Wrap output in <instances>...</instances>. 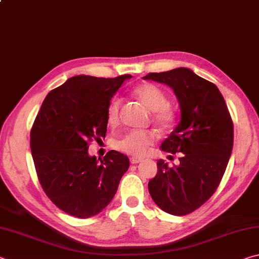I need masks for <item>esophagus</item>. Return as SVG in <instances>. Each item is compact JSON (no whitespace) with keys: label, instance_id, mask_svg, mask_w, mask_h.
<instances>
[{"label":"esophagus","instance_id":"34e87169","mask_svg":"<svg viewBox=\"0 0 259 259\" xmlns=\"http://www.w3.org/2000/svg\"><path fill=\"white\" fill-rule=\"evenodd\" d=\"M130 162L133 164H137V163H140V162H143V160L142 159H138V157H131Z\"/></svg>","mask_w":259,"mask_h":259}]
</instances>
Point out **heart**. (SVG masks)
Here are the masks:
<instances>
[{
    "label": "heart",
    "instance_id": "b5f03b06",
    "mask_svg": "<svg viewBox=\"0 0 259 259\" xmlns=\"http://www.w3.org/2000/svg\"><path fill=\"white\" fill-rule=\"evenodd\" d=\"M133 95L145 105L150 111L154 112L153 119L157 124L164 126V128L171 125L174 121V113L166 106L168 99L160 88L151 84V83H142L133 90ZM106 115L108 123L111 125L119 123L121 116V102L119 99H113L108 104ZM154 134L148 133V131H131L117 143V147L121 151L125 152L126 154L133 156H144L148 152L150 146L154 143Z\"/></svg>",
    "mask_w": 259,
    "mask_h": 259
}]
</instances>
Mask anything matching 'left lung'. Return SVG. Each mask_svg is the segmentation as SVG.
<instances>
[{"label":"left lung","mask_w":259,"mask_h":259,"mask_svg":"<svg viewBox=\"0 0 259 259\" xmlns=\"http://www.w3.org/2000/svg\"><path fill=\"white\" fill-rule=\"evenodd\" d=\"M143 78L171 88L181 108V121L161 150L183 156L172 168L157 160V174L148 182V191L160 209L184 216L217 190L233 147V122L218 88L190 68L150 73Z\"/></svg>","instance_id":"1"}]
</instances>
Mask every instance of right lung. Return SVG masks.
<instances>
[{
    "mask_svg": "<svg viewBox=\"0 0 259 259\" xmlns=\"http://www.w3.org/2000/svg\"><path fill=\"white\" fill-rule=\"evenodd\" d=\"M76 75L51 90L30 131L38 181L57 207L77 218L99 213L115 195L129 157L109 151L103 160L89 154V142L105 138L107 107L124 81Z\"/></svg>",
    "mask_w": 259,
    "mask_h": 259,
    "instance_id": "right-lung-1",
    "label": "right lung"
}]
</instances>
